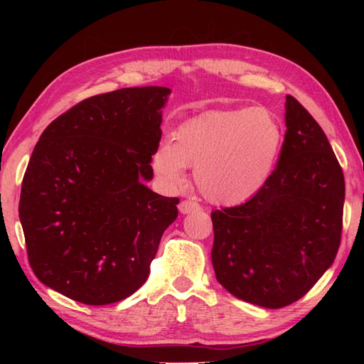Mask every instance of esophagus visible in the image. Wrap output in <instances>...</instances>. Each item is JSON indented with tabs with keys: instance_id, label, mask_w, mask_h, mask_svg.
Wrapping results in <instances>:
<instances>
[{
	"instance_id": "esophagus-1",
	"label": "esophagus",
	"mask_w": 364,
	"mask_h": 364,
	"mask_svg": "<svg viewBox=\"0 0 364 364\" xmlns=\"http://www.w3.org/2000/svg\"><path fill=\"white\" fill-rule=\"evenodd\" d=\"M178 210H180L181 214H188L200 210V205L197 202H192V200H183V202L178 205Z\"/></svg>"
}]
</instances>
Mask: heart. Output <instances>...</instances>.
<instances>
[{
	"instance_id": "b5f03b06",
	"label": "heart",
	"mask_w": 364,
	"mask_h": 364,
	"mask_svg": "<svg viewBox=\"0 0 364 364\" xmlns=\"http://www.w3.org/2000/svg\"><path fill=\"white\" fill-rule=\"evenodd\" d=\"M282 144L280 123L267 109L213 111L178 127L173 142L158 146L153 168L168 188H181L184 168H196V184L208 202L239 205L266 186Z\"/></svg>"
}]
</instances>
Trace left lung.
<instances>
[{
    "label": "left lung",
    "mask_w": 364,
    "mask_h": 364,
    "mask_svg": "<svg viewBox=\"0 0 364 364\" xmlns=\"http://www.w3.org/2000/svg\"><path fill=\"white\" fill-rule=\"evenodd\" d=\"M280 159L249 202L211 213L213 266L235 297L264 308L301 299L341 244L344 175L319 123L286 95Z\"/></svg>",
    "instance_id": "left-lung-1"
}]
</instances>
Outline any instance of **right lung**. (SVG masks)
Returning <instances> with one entry per match:
<instances>
[{"label": "right lung", "mask_w": 364, "mask_h": 364, "mask_svg": "<svg viewBox=\"0 0 364 364\" xmlns=\"http://www.w3.org/2000/svg\"><path fill=\"white\" fill-rule=\"evenodd\" d=\"M170 89L128 87L75 105L45 128L23 176L18 214L29 264L48 288L115 304L146 282L176 197L144 184Z\"/></svg>", "instance_id": "obj_1"}]
</instances>
